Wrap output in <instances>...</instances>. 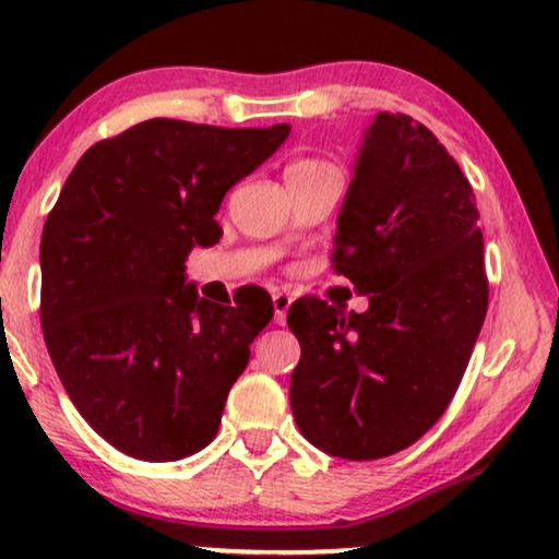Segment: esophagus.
<instances>
[{"mask_svg":"<svg viewBox=\"0 0 559 559\" xmlns=\"http://www.w3.org/2000/svg\"><path fill=\"white\" fill-rule=\"evenodd\" d=\"M272 304H274V321H277V324H285L287 308L293 306L290 293H274L272 295Z\"/></svg>","mask_w":559,"mask_h":559,"instance_id":"esophagus-1","label":"esophagus"}]
</instances>
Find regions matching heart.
Returning a JSON list of instances; mask_svg holds the SVG:
<instances>
[{
    "mask_svg": "<svg viewBox=\"0 0 559 559\" xmlns=\"http://www.w3.org/2000/svg\"><path fill=\"white\" fill-rule=\"evenodd\" d=\"M321 167H330V164L321 162V159H298V162H293L290 167H287V173H285V175H295V173H313V169H321Z\"/></svg>",
    "mask_w": 559,
    "mask_h": 559,
    "instance_id": "b5f03b06",
    "label": "heart"
}]
</instances>
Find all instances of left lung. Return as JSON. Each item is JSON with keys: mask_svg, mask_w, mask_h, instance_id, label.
<instances>
[{"mask_svg": "<svg viewBox=\"0 0 559 559\" xmlns=\"http://www.w3.org/2000/svg\"><path fill=\"white\" fill-rule=\"evenodd\" d=\"M332 261L369 311L317 295L290 306L293 416L313 448L377 461L442 418L489 304L474 188L413 117L379 111L366 130Z\"/></svg>", "mask_w": 559, "mask_h": 559, "instance_id": "1", "label": "left lung"}]
</instances>
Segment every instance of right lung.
<instances>
[{"instance_id":"1","label":"right lung","mask_w":559,"mask_h":559,"mask_svg":"<svg viewBox=\"0 0 559 559\" xmlns=\"http://www.w3.org/2000/svg\"><path fill=\"white\" fill-rule=\"evenodd\" d=\"M287 135L138 122L85 151L46 216V347L81 416L124 455L180 461L216 437L274 306L261 287L227 306L199 298L186 259L222 238L225 193Z\"/></svg>"}]
</instances>
